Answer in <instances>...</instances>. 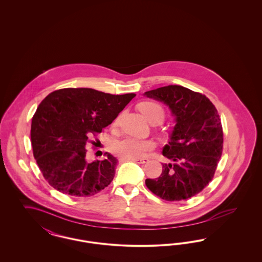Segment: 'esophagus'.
I'll list each match as a JSON object with an SVG mask.
<instances>
[{
    "label": "esophagus",
    "mask_w": 262,
    "mask_h": 262,
    "mask_svg": "<svg viewBox=\"0 0 262 262\" xmlns=\"http://www.w3.org/2000/svg\"><path fill=\"white\" fill-rule=\"evenodd\" d=\"M130 160L134 162L138 163V164H144V163L148 162V159H146V158H134Z\"/></svg>",
    "instance_id": "obj_1"
}]
</instances>
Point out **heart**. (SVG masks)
<instances>
[{
	"label": "heart",
	"instance_id": "b5f03b06",
	"mask_svg": "<svg viewBox=\"0 0 262 262\" xmlns=\"http://www.w3.org/2000/svg\"><path fill=\"white\" fill-rule=\"evenodd\" d=\"M139 111L142 113L145 118L152 122L155 118L161 117L164 118V109L162 106L154 101H143L138 105ZM120 123V117L116 118L113 122V126H117ZM155 146L152 140L146 139H138L135 137H125L119 141H116L113 144V151L117 155L127 158H141L143 157L148 151L153 149Z\"/></svg>",
	"mask_w": 262,
	"mask_h": 262
}]
</instances>
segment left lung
Segmentation results:
<instances>
[{
  "instance_id": "left-lung-1",
  "label": "left lung",
  "mask_w": 262,
  "mask_h": 262,
  "mask_svg": "<svg viewBox=\"0 0 262 262\" xmlns=\"http://www.w3.org/2000/svg\"><path fill=\"white\" fill-rule=\"evenodd\" d=\"M163 101L176 116L172 137L163 155L162 174L146 179L151 192L167 201L186 200L202 191L213 179L223 151V128L211 101L200 92L168 85L144 92Z\"/></svg>"
}]
</instances>
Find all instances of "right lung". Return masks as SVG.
Segmentation results:
<instances>
[{
  "mask_svg": "<svg viewBox=\"0 0 262 262\" xmlns=\"http://www.w3.org/2000/svg\"><path fill=\"white\" fill-rule=\"evenodd\" d=\"M135 93L114 95L92 88H62L39 104L31 123L33 156L44 179L71 196L94 195L108 187L118 159L106 153L88 162V143L124 110ZM98 141V139H96Z\"/></svg>",
  "mask_w": 262,
  "mask_h": 262,
  "instance_id": "right-lung-1",
  "label": "right lung"
}]
</instances>
